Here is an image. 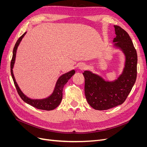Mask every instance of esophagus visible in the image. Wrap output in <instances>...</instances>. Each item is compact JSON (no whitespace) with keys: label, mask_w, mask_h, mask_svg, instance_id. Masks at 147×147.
I'll return each instance as SVG.
<instances>
[{"label":"esophagus","mask_w":147,"mask_h":147,"mask_svg":"<svg viewBox=\"0 0 147 147\" xmlns=\"http://www.w3.org/2000/svg\"><path fill=\"white\" fill-rule=\"evenodd\" d=\"M78 67H79L80 69H81V70H84V69H85L86 68V66L85 64H81L79 65Z\"/></svg>","instance_id":"1"}]
</instances>
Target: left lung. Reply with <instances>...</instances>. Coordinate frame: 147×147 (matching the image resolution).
Masks as SVG:
<instances>
[{
	"instance_id": "1",
	"label": "left lung",
	"mask_w": 147,
	"mask_h": 147,
	"mask_svg": "<svg viewBox=\"0 0 147 147\" xmlns=\"http://www.w3.org/2000/svg\"><path fill=\"white\" fill-rule=\"evenodd\" d=\"M116 37L114 47L125 56L122 74L114 81H105L91 71L83 73L84 77V94L90 105L97 110H105L122 104L126 99L137 78V51L129 34L118 26H114Z\"/></svg>"
}]
</instances>
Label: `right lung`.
I'll return each mask as SVG.
<instances>
[{"mask_svg": "<svg viewBox=\"0 0 147 147\" xmlns=\"http://www.w3.org/2000/svg\"><path fill=\"white\" fill-rule=\"evenodd\" d=\"M26 34V32L24 33L23 35H22L21 36L18 38V40L15 44L14 48H13V56H12V59L11 61V64H10V70H11V77L13 80V82H14V84L16 88L17 92L18 93V94L20 95L21 98L23 99V100H24L26 103L33 106L35 108H37V109L44 110H54L60 104V103L61 102L62 99H63V88L65 84L67 83L69 80L75 74V71L74 70H72L71 71H70V72L65 73L63 75H62L61 76H60L56 82L54 91H53L52 94L50 96L47 97V98L42 99H30L29 97L26 96L24 93L21 91L20 87L18 86V85L13 72V68L15 64L16 53L18 47L19 46L21 41L22 40V39H23Z\"/></svg>", "mask_w": 147, "mask_h": 147, "instance_id": "obj_1", "label": "right lung"}]
</instances>
